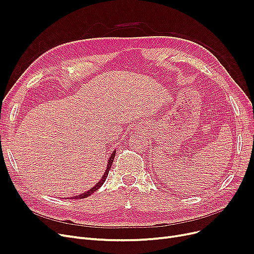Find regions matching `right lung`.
I'll return each instance as SVG.
<instances>
[{"mask_svg":"<svg viewBox=\"0 0 254 254\" xmlns=\"http://www.w3.org/2000/svg\"><path fill=\"white\" fill-rule=\"evenodd\" d=\"M114 156H115V151H113V153L111 154V156H110V158H109V162H108V166H107V170H106V172H105V174H104L103 178L100 180V182H98V183L96 184V186H93V188H92L91 190H89L88 191H86V192H84V193H82V194H80V195H75V196H73V198H75V199L84 198V197H86V196H89L90 194H92L93 192H95L96 190H98L101 188V186L104 184V182H105L107 176H108V173H109V170L111 169V166H112V163H113ZM71 198H72V197H71Z\"/></svg>","mask_w":254,"mask_h":254,"instance_id":"1","label":"right lung"}]
</instances>
